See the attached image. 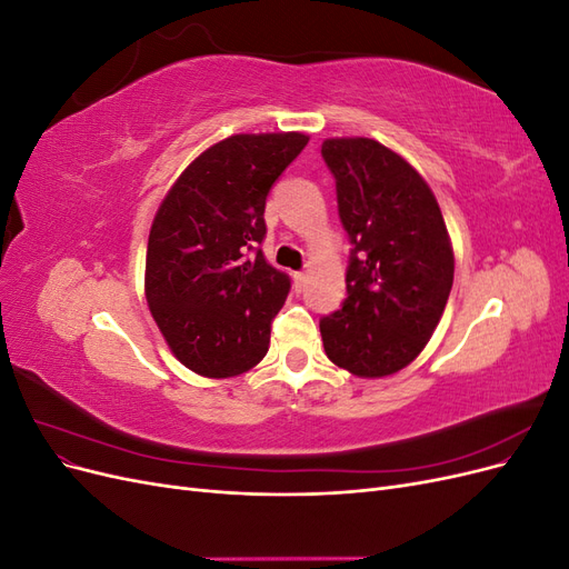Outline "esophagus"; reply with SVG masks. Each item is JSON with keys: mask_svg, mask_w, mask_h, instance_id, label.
Instances as JSON below:
<instances>
[{"mask_svg": "<svg viewBox=\"0 0 569 569\" xmlns=\"http://www.w3.org/2000/svg\"><path fill=\"white\" fill-rule=\"evenodd\" d=\"M306 284V272H295V287L301 291Z\"/></svg>", "mask_w": 569, "mask_h": 569, "instance_id": "34e87169", "label": "esophagus"}]
</instances>
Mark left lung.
<instances>
[{"mask_svg": "<svg viewBox=\"0 0 569 569\" xmlns=\"http://www.w3.org/2000/svg\"><path fill=\"white\" fill-rule=\"evenodd\" d=\"M353 244L347 299L320 318L327 358L358 377L399 372L437 330L453 287V249L432 189L368 137L322 142Z\"/></svg>", "mask_w": 569, "mask_h": 569, "instance_id": "left-lung-1", "label": "left lung"}]
</instances>
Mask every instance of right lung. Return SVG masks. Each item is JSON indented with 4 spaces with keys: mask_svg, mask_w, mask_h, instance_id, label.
Here are the masks:
<instances>
[{
    "mask_svg": "<svg viewBox=\"0 0 569 569\" xmlns=\"http://www.w3.org/2000/svg\"><path fill=\"white\" fill-rule=\"evenodd\" d=\"M308 137L232 134L170 187L147 247V303L180 363L203 377L251 370L291 280L261 251L266 199Z\"/></svg>",
    "mask_w": 569,
    "mask_h": 569,
    "instance_id": "obj_1",
    "label": "right lung"
}]
</instances>
